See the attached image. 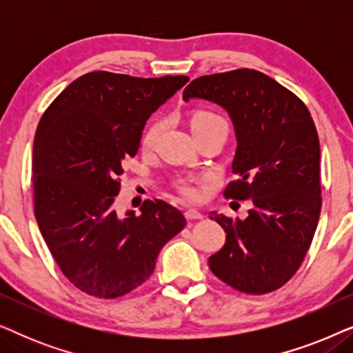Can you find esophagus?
I'll return each instance as SVG.
<instances>
[{
    "label": "esophagus",
    "mask_w": 353,
    "mask_h": 353,
    "mask_svg": "<svg viewBox=\"0 0 353 353\" xmlns=\"http://www.w3.org/2000/svg\"><path fill=\"white\" fill-rule=\"evenodd\" d=\"M185 216H186L188 220H201L204 215H202L201 212L196 210V209H188V210L185 212Z\"/></svg>",
    "instance_id": "34e87169"
}]
</instances>
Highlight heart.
I'll list each match as a JSON object with an SVG mask.
<instances>
[{
	"label": "heart",
	"instance_id": "1",
	"mask_svg": "<svg viewBox=\"0 0 353 353\" xmlns=\"http://www.w3.org/2000/svg\"><path fill=\"white\" fill-rule=\"evenodd\" d=\"M215 122H225L223 119L219 117V115L214 114V112H207V110H197V112L192 114L191 117V128H199V127H204V125H209V123H215ZM161 122H152L149 127L146 128V132L143 134V146L144 148H151L154 141H156L159 132H161ZM180 191L181 194L188 197V199H197L201 194L199 188L196 185H192L190 181H185L180 185Z\"/></svg>",
	"mask_w": 353,
	"mask_h": 353
}]
</instances>
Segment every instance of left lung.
<instances>
[{"instance_id":"8db88e82","label":"left lung","mask_w":353,"mask_h":353,"mask_svg":"<svg viewBox=\"0 0 353 353\" xmlns=\"http://www.w3.org/2000/svg\"><path fill=\"white\" fill-rule=\"evenodd\" d=\"M207 99L230 114L236 146L223 196L252 201L244 220L210 212L226 233L212 273L245 294L276 291L301 267L321 210L320 139L307 105L252 69L192 80L183 99Z\"/></svg>"}]
</instances>
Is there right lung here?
<instances>
[{"label":"right lung","mask_w":353,"mask_h":353,"mask_svg":"<svg viewBox=\"0 0 353 353\" xmlns=\"http://www.w3.org/2000/svg\"><path fill=\"white\" fill-rule=\"evenodd\" d=\"M185 75L139 79L98 70L72 81L38 123L33 202L41 236L80 291L115 299L146 281L161 249L186 220L161 199L120 216L114 201L125 159L138 152L146 120L188 83Z\"/></svg>","instance_id":"obj_1"}]
</instances>
